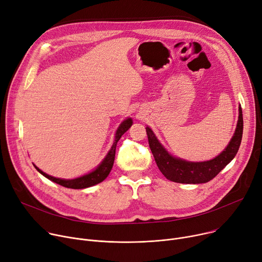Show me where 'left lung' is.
Here are the masks:
<instances>
[{
  "label": "left lung",
  "mask_w": 262,
  "mask_h": 262,
  "mask_svg": "<svg viewBox=\"0 0 262 262\" xmlns=\"http://www.w3.org/2000/svg\"><path fill=\"white\" fill-rule=\"evenodd\" d=\"M239 116L233 137L225 150L216 157L206 162H189L183 158L173 156L160 144L150 127H146L149 146L154 156L155 163L165 177L171 182L179 184H205L213 179L223 170L238 152L244 131L243 110L239 105Z\"/></svg>",
  "instance_id": "1"
}]
</instances>
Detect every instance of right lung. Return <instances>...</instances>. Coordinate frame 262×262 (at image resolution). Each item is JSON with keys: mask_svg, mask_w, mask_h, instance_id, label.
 I'll return each instance as SVG.
<instances>
[{"mask_svg": "<svg viewBox=\"0 0 262 262\" xmlns=\"http://www.w3.org/2000/svg\"><path fill=\"white\" fill-rule=\"evenodd\" d=\"M132 124H133V120H132L131 117H127L126 119H124V122L120 123V125L118 126V128L115 132L113 145H112L111 149L109 150V152L107 153V155L105 156V158L102 160V163H100L93 171H91V172H89L85 175H82V176L73 178V179L57 178V177H53V176L43 172L41 169H38L34 164H33V166L43 176H45L46 178L51 180V182H53L57 185H61L65 188L86 189V188L95 186L99 183H102L103 180H105L107 178V176L109 175V173L111 172V169H112L113 163H114L116 144L119 140V138L122 137V135L129 130V128L132 126Z\"/></svg>", "mask_w": 262, "mask_h": 262, "instance_id": "add662e5", "label": "right lung"}]
</instances>
